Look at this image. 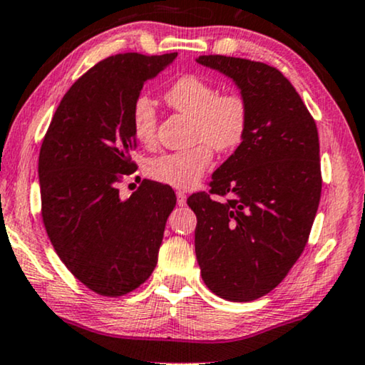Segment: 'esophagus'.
Returning <instances> with one entry per match:
<instances>
[{
  "label": "esophagus",
  "instance_id": "34e87169",
  "mask_svg": "<svg viewBox=\"0 0 365 365\" xmlns=\"http://www.w3.org/2000/svg\"><path fill=\"white\" fill-rule=\"evenodd\" d=\"M176 196H178V206H186V200H187L186 194H184L182 191H179V192H176Z\"/></svg>",
  "mask_w": 365,
  "mask_h": 365
}]
</instances>
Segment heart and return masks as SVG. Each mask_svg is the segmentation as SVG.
Listing matches in <instances>:
<instances>
[{"label": "heart", "mask_w": 365, "mask_h": 365, "mask_svg": "<svg viewBox=\"0 0 365 365\" xmlns=\"http://www.w3.org/2000/svg\"><path fill=\"white\" fill-rule=\"evenodd\" d=\"M165 102L178 112L194 117V139L205 140L186 150H176L150 160V176L176 187H189L200 179L212 160L211 148L228 153L241 144L248 130L250 108L240 93H220L200 75H182L165 92ZM132 130L137 139L150 144L158 130L154 102L140 96L132 106Z\"/></svg>", "instance_id": "heart-1"}]
</instances>
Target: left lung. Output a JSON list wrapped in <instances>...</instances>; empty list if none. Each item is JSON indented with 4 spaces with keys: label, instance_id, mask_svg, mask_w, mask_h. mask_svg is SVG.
Returning a JSON list of instances; mask_svg holds the SVG:
<instances>
[{
    "label": "left lung",
    "instance_id": "8db88e82",
    "mask_svg": "<svg viewBox=\"0 0 365 365\" xmlns=\"http://www.w3.org/2000/svg\"><path fill=\"white\" fill-rule=\"evenodd\" d=\"M196 61L233 80L250 108L245 139L212 173L211 192L228 200H187L196 258L212 293L252 302L287 277L309 240L322 191L319 132L277 68L223 55Z\"/></svg>",
    "mask_w": 365,
    "mask_h": 365
}]
</instances>
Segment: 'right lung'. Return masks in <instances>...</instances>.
Masks as SVG:
<instances>
[{
    "label": "right lung",
    "mask_w": 365,
    "mask_h": 365,
    "mask_svg": "<svg viewBox=\"0 0 365 365\" xmlns=\"http://www.w3.org/2000/svg\"><path fill=\"white\" fill-rule=\"evenodd\" d=\"M176 56L122 53L102 60L65 93L41 144L46 233L65 267L98 295L135 290L158 264L176 194L168 184L142 181L124 200L117 182L135 169L132 106L145 82Z\"/></svg>",
    "instance_id": "right-lung-1"
}]
</instances>
